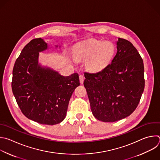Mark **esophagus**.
<instances>
[{"mask_svg":"<svg viewBox=\"0 0 160 160\" xmlns=\"http://www.w3.org/2000/svg\"><path fill=\"white\" fill-rule=\"evenodd\" d=\"M79 79H80V82L81 84H83V81H84V79H85V77L83 75H80L79 76Z\"/></svg>","mask_w":160,"mask_h":160,"instance_id":"34e87169","label":"esophagus"}]
</instances>
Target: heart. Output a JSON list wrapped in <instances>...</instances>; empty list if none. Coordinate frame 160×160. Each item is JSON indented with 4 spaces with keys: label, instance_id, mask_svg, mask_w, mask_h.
Instances as JSON below:
<instances>
[{
    "label": "heart",
    "instance_id": "1",
    "mask_svg": "<svg viewBox=\"0 0 160 160\" xmlns=\"http://www.w3.org/2000/svg\"><path fill=\"white\" fill-rule=\"evenodd\" d=\"M116 52V46L112 41L95 39L78 43L73 48L74 58L76 60H85L86 68L92 73H98L107 68ZM74 59L72 60L73 63Z\"/></svg>",
    "mask_w": 160,
    "mask_h": 160
}]
</instances>
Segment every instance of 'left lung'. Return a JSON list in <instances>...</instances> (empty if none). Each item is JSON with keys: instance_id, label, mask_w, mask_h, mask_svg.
I'll return each instance as SVG.
<instances>
[{"instance_id": "8db88e82", "label": "left lung", "mask_w": 160, "mask_h": 160, "mask_svg": "<svg viewBox=\"0 0 160 160\" xmlns=\"http://www.w3.org/2000/svg\"><path fill=\"white\" fill-rule=\"evenodd\" d=\"M116 45L111 64L98 73L84 74L92 112L103 122H115L130 116L144 88V64L138 50L120 38Z\"/></svg>"}]
</instances>
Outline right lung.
Masks as SVG:
<instances>
[{
    "label": "right lung",
    "instance_id": "add662e5",
    "mask_svg": "<svg viewBox=\"0 0 160 160\" xmlns=\"http://www.w3.org/2000/svg\"><path fill=\"white\" fill-rule=\"evenodd\" d=\"M49 47L41 38L25 46L14 64L12 89L27 118L41 124L55 125L65 118L70 99L80 81L77 73L63 76L39 62V52Z\"/></svg>",
    "mask_w": 160,
    "mask_h": 160
}]
</instances>
